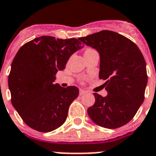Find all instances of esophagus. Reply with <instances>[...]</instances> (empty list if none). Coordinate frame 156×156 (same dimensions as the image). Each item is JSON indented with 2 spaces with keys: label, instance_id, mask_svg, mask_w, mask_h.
<instances>
[{
  "label": "esophagus",
  "instance_id": "1",
  "mask_svg": "<svg viewBox=\"0 0 156 156\" xmlns=\"http://www.w3.org/2000/svg\"><path fill=\"white\" fill-rule=\"evenodd\" d=\"M87 92L85 91V90H84V89H80V92H79V94H80V95H84V94H86Z\"/></svg>",
  "mask_w": 156,
  "mask_h": 156
}]
</instances>
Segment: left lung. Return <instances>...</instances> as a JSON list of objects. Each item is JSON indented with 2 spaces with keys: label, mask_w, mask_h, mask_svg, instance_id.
Returning <instances> with one entry per match:
<instances>
[{
  "label": "left lung",
  "mask_w": 156,
  "mask_h": 156,
  "mask_svg": "<svg viewBox=\"0 0 156 156\" xmlns=\"http://www.w3.org/2000/svg\"><path fill=\"white\" fill-rule=\"evenodd\" d=\"M79 41L99 53V79L106 80V97L94 93L88 115L95 124L117 129L131 120L144 101L147 84L144 57L136 44L117 32L101 31Z\"/></svg>",
  "instance_id": "left-lung-1"
}]
</instances>
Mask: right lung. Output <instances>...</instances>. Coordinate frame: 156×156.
<instances>
[{"label": "right lung", "mask_w": 156, "mask_h": 156, "mask_svg": "<svg viewBox=\"0 0 156 156\" xmlns=\"http://www.w3.org/2000/svg\"><path fill=\"white\" fill-rule=\"evenodd\" d=\"M82 47L76 38L43 36L19 49L12 62L8 84L12 104L30 128L48 133L66 121L79 89L62 88L54 82L58 71L65 69L70 57Z\"/></svg>", "instance_id": "add662e5"}]
</instances>
